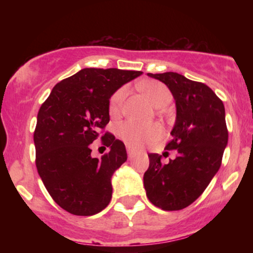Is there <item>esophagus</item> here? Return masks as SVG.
Listing matches in <instances>:
<instances>
[{"label":"esophagus","instance_id":"34e87169","mask_svg":"<svg viewBox=\"0 0 253 253\" xmlns=\"http://www.w3.org/2000/svg\"><path fill=\"white\" fill-rule=\"evenodd\" d=\"M127 155H128L129 158H132L133 155H134V150L130 149V147L128 146V147H127Z\"/></svg>","mask_w":253,"mask_h":253}]
</instances>
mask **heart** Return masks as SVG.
Returning a JSON list of instances; mask_svg holds the SVG:
<instances>
[{"instance_id":"heart-1","label":"heart","mask_w":253,"mask_h":253,"mask_svg":"<svg viewBox=\"0 0 253 253\" xmlns=\"http://www.w3.org/2000/svg\"><path fill=\"white\" fill-rule=\"evenodd\" d=\"M141 90L155 107H164L170 101L171 94L167 85L158 81H147L140 85ZM127 95V86H121L112 95L109 101V112L120 113ZM119 135L128 146L141 147L147 143H153L163 135V127L158 124L141 125L135 121H125L119 126Z\"/></svg>"}]
</instances>
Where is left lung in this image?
<instances>
[{"label":"left lung","mask_w":253,"mask_h":253,"mask_svg":"<svg viewBox=\"0 0 253 253\" xmlns=\"http://www.w3.org/2000/svg\"><path fill=\"white\" fill-rule=\"evenodd\" d=\"M149 76L167 84L176 101L172 139L165 146L176 151V158L163 164L162 156L150 153L144 187L156 207L179 211L199 199L220 169L228 141L225 107L205 83L176 72Z\"/></svg>","instance_id":"obj_1"}]
</instances>
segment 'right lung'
Returning <instances> with one entry per match:
<instances>
[{
	"mask_svg": "<svg viewBox=\"0 0 253 253\" xmlns=\"http://www.w3.org/2000/svg\"><path fill=\"white\" fill-rule=\"evenodd\" d=\"M141 71L83 69L60 81L38 113L34 145L39 176L58 206L74 215L89 216L112 200L110 178L127 161L121 140L104 132L109 98ZM98 136L110 152L92 159L89 144Z\"/></svg>",
	"mask_w": 253,
	"mask_h": 253,
	"instance_id": "add662e5",
	"label": "right lung"
}]
</instances>
